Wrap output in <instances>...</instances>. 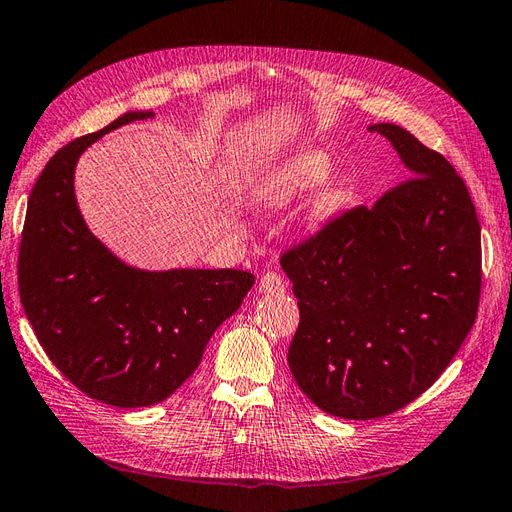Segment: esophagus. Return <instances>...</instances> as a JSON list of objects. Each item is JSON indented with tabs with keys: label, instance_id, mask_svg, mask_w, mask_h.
Here are the masks:
<instances>
[{
	"label": "esophagus",
	"instance_id": "obj_1",
	"mask_svg": "<svg viewBox=\"0 0 512 512\" xmlns=\"http://www.w3.org/2000/svg\"><path fill=\"white\" fill-rule=\"evenodd\" d=\"M283 290H285V283L281 279V274H277V272H266L259 281L261 294H281Z\"/></svg>",
	"mask_w": 512,
	"mask_h": 512
}]
</instances>
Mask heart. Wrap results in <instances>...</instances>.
<instances>
[{
	"label": "heart",
	"instance_id": "1",
	"mask_svg": "<svg viewBox=\"0 0 512 512\" xmlns=\"http://www.w3.org/2000/svg\"><path fill=\"white\" fill-rule=\"evenodd\" d=\"M331 170V160L324 151L307 149L287 155L257 177L253 196L264 207H281L294 201L296 196L322 186L331 177ZM329 205L331 201L324 203V207Z\"/></svg>",
	"mask_w": 512,
	"mask_h": 512
}]
</instances>
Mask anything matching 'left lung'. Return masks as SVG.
Here are the masks:
<instances>
[{
    "label": "left lung",
    "mask_w": 512,
    "mask_h": 512,
    "mask_svg": "<svg viewBox=\"0 0 512 512\" xmlns=\"http://www.w3.org/2000/svg\"><path fill=\"white\" fill-rule=\"evenodd\" d=\"M411 177L281 255L300 322L287 350L322 411L376 419L437 381L476 322L480 222L465 181L409 131L378 123Z\"/></svg>",
    "instance_id": "1"
}]
</instances>
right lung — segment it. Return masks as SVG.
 I'll return each mask as SVG.
<instances>
[{
    "instance_id": "add662e5",
    "label": "right lung",
    "mask_w": 512,
    "mask_h": 512,
    "mask_svg": "<svg viewBox=\"0 0 512 512\" xmlns=\"http://www.w3.org/2000/svg\"><path fill=\"white\" fill-rule=\"evenodd\" d=\"M151 116L125 112L51 157L19 246L21 305L47 357L86 396L121 409L157 404L186 383L255 283L229 268H131L88 231L75 201L77 160L108 131Z\"/></svg>"
}]
</instances>
